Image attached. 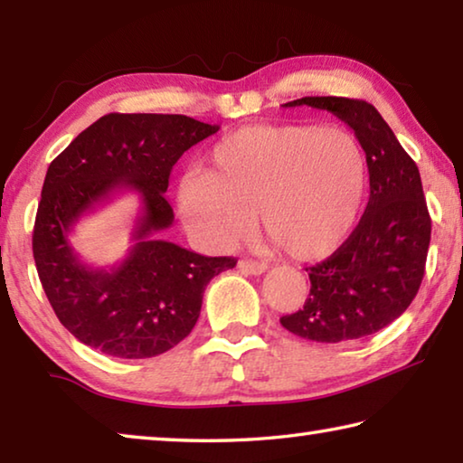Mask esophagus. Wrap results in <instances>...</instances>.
Masks as SVG:
<instances>
[{"instance_id": "34e87169", "label": "esophagus", "mask_w": 463, "mask_h": 463, "mask_svg": "<svg viewBox=\"0 0 463 463\" xmlns=\"http://www.w3.org/2000/svg\"><path fill=\"white\" fill-rule=\"evenodd\" d=\"M239 269L242 273H249V276H261V273H265V269H268V265L261 261H253V260H241Z\"/></svg>"}]
</instances>
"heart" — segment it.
<instances>
[{
  "mask_svg": "<svg viewBox=\"0 0 463 463\" xmlns=\"http://www.w3.org/2000/svg\"><path fill=\"white\" fill-rule=\"evenodd\" d=\"M367 156L354 132L317 124H250L218 140L206 174L179 184L184 222L208 245L231 247L255 229L300 261L335 253L362 214Z\"/></svg>",
  "mask_w": 463,
  "mask_h": 463,
  "instance_id": "obj_1",
  "label": "heart"
}]
</instances>
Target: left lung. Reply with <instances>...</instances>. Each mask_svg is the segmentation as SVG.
Listing matches in <instances>:
<instances>
[{
  "label": "left lung",
  "mask_w": 463,
  "mask_h": 463,
  "mask_svg": "<svg viewBox=\"0 0 463 463\" xmlns=\"http://www.w3.org/2000/svg\"><path fill=\"white\" fill-rule=\"evenodd\" d=\"M326 109L355 132L367 156L370 202L335 253L308 268L304 308L279 318L286 331L317 343L357 341L402 315L417 296L430 241L420 174L378 109L362 99L307 96L284 108Z\"/></svg>",
  "instance_id": "8db88e82"
}]
</instances>
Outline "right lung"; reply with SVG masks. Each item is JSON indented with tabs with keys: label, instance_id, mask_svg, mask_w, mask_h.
Segmentation results:
<instances>
[{
	"label": "right lung",
	"instance_id": "obj_1",
	"mask_svg": "<svg viewBox=\"0 0 463 463\" xmlns=\"http://www.w3.org/2000/svg\"><path fill=\"white\" fill-rule=\"evenodd\" d=\"M218 128L182 114H108L49 165L33 253L54 315L77 341L122 359L165 354L192 333L210 279L237 265L156 239L174 224L163 195L171 169ZM127 191L141 200L128 257L109 269L85 264L71 245L74 224Z\"/></svg>",
	"mask_w": 463,
	"mask_h": 463
}]
</instances>
